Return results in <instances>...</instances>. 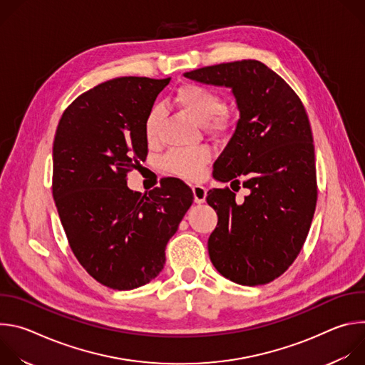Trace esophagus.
Instances as JSON below:
<instances>
[{
    "label": "esophagus",
    "mask_w": 365,
    "mask_h": 365,
    "mask_svg": "<svg viewBox=\"0 0 365 365\" xmlns=\"http://www.w3.org/2000/svg\"><path fill=\"white\" fill-rule=\"evenodd\" d=\"M192 192H193V197H195V202L196 203H203L205 199H206V189L203 186H193L192 187Z\"/></svg>",
    "instance_id": "34e87169"
}]
</instances>
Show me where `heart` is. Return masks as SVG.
Returning a JSON list of instances; mask_svg holds the SVG:
<instances>
[{
  "label": "heart",
  "instance_id": "1",
  "mask_svg": "<svg viewBox=\"0 0 365 365\" xmlns=\"http://www.w3.org/2000/svg\"><path fill=\"white\" fill-rule=\"evenodd\" d=\"M175 106L207 131L225 128L227 117L221 113L224 108L222 98L212 89L199 83H183L173 95ZM163 117L162 107L155 106L147 114L144 123V135L148 143L158 140L160 121ZM210 162V151L203 147L190 150H175L165 155L162 166L166 172L186 178L197 179L203 173L205 165Z\"/></svg>",
  "mask_w": 365,
  "mask_h": 365
}]
</instances>
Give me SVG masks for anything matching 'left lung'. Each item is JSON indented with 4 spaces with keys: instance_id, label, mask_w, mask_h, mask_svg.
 I'll use <instances>...</instances> for the list:
<instances>
[{
    "instance_id": "obj_1",
    "label": "left lung",
    "mask_w": 365,
    "mask_h": 365,
    "mask_svg": "<svg viewBox=\"0 0 365 365\" xmlns=\"http://www.w3.org/2000/svg\"><path fill=\"white\" fill-rule=\"evenodd\" d=\"M185 78L231 88L240 111L214 178L250 193L237 203L230 187L207 192L218 215L207 240L211 262L234 283H270L294 262L315 214V147L306 110L284 79L258 61L206 66Z\"/></svg>"
}]
</instances>
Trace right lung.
I'll use <instances>...</instances> for the list:
<instances>
[{"mask_svg":"<svg viewBox=\"0 0 365 365\" xmlns=\"http://www.w3.org/2000/svg\"><path fill=\"white\" fill-rule=\"evenodd\" d=\"M170 78L124 76L79 95L53 141V199L69 245L101 284L131 290L158 277L166 245L193 193L168 179L148 193L128 189L127 175L147 158L144 123Z\"/></svg>","mask_w":365,"mask_h":365,"instance_id":"add662e5","label":"right lung"}]
</instances>
